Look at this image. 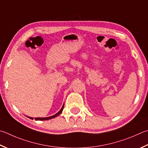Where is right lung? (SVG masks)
<instances>
[{"label": "right lung", "mask_w": 148, "mask_h": 148, "mask_svg": "<svg viewBox=\"0 0 148 148\" xmlns=\"http://www.w3.org/2000/svg\"><path fill=\"white\" fill-rule=\"evenodd\" d=\"M63 108H64V104H63V106L62 107V108L60 109V111H59L58 112H57V113H56V114L53 115V116H49V117H46V118H35V120H48L53 119V118H56V116H58V115H60L61 113V112H62L63 110ZM28 118H29V119H32V120H33V118H32V117H28Z\"/></svg>", "instance_id": "right-lung-1"}]
</instances>
